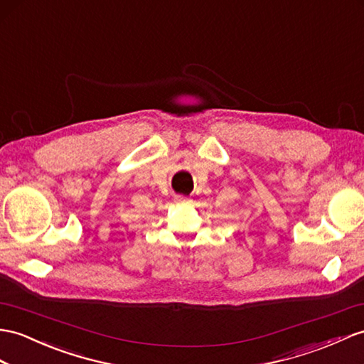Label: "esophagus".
Instances as JSON below:
<instances>
[{
  "label": "esophagus",
  "instance_id": "obj_1",
  "mask_svg": "<svg viewBox=\"0 0 364 364\" xmlns=\"http://www.w3.org/2000/svg\"><path fill=\"white\" fill-rule=\"evenodd\" d=\"M185 199H187V198L182 196V194H177V196H176V200H177V202H183Z\"/></svg>",
  "mask_w": 364,
  "mask_h": 364
}]
</instances>
